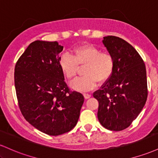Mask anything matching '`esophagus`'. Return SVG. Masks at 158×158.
Wrapping results in <instances>:
<instances>
[{"label":"esophagus","instance_id":"34e87169","mask_svg":"<svg viewBox=\"0 0 158 158\" xmlns=\"http://www.w3.org/2000/svg\"><path fill=\"white\" fill-rule=\"evenodd\" d=\"M84 97L85 99H89V98L91 97V95L89 94H87V93H84Z\"/></svg>","mask_w":158,"mask_h":158}]
</instances>
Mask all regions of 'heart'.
I'll list each match as a JSON object with an SVG mask.
<instances>
[{
  "mask_svg": "<svg viewBox=\"0 0 158 158\" xmlns=\"http://www.w3.org/2000/svg\"><path fill=\"white\" fill-rule=\"evenodd\" d=\"M83 77L75 79L70 83L73 89L85 91L92 89L99 82L108 80L114 71L115 61L111 54L102 52L97 47L84 44L77 47L73 54L65 52L61 56L59 66L64 77L73 79L78 72V66H84Z\"/></svg>",
  "mask_w": 158,
  "mask_h": 158,
  "instance_id": "obj_1",
  "label": "heart"
}]
</instances>
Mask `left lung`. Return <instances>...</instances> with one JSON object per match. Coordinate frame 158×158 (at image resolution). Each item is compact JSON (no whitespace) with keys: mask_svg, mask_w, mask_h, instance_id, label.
<instances>
[{"mask_svg":"<svg viewBox=\"0 0 158 158\" xmlns=\"http://www.w3.org/2000/svg\"><path fill=\"white\" fill-rule=\"evenodd\" d=\"M102 43L114 58L111 76L94 93L99 102L97 117L110 131L128 128L143 110L148 96L144 61L131 44L119 37H103Z\"/></svg>","mask_w":158,"mask_h":158,"instance_id":"obj_1","label":"left lung"}]
</instances>
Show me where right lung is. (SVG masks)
I'll list each match as a JSON object with an SVG mask.
<instances>
[{"instance_id":"add662e5","label":"right lung","mask_w":158,"mask_h":158,"mask_svg":"<svg viewBox=\"0 0 158 158\" xmlns=\"http://www.w3.org/2000/svg\"><path fill=\"white\" fill-rule=\"evenodd\" d=\"M63 46L57 41H33L15 68V86L25 119L43 133L58 136L78 122L84 97L70 91L59 66Z\"/></svg>"}]
</instances>
